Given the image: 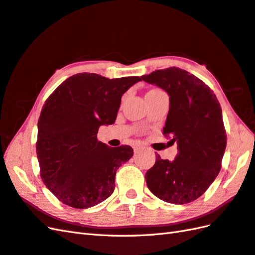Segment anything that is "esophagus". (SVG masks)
I'll return each instance as SVG.
<instances>
[{
  "instance_id": "34e87169",
  "label": "esophagus",
  "mask_w": 255,
  "mask_h": 255,
  "mask_svg": "<svg viewBox=\"0 0 255 255\" xmlns=\"http://www.w3.org/2000/svg\"><path fill=\"white\" fill-rule=\"evenodd\" d=\"M141 148H142L141 146H134V147H133V149H134V152H135V153H136V152H139Z\"/></svg>"
}]
</instances>
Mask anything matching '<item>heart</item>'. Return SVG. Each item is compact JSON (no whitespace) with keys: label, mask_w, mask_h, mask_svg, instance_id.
I'll return each mask as SVG.
<instances>
[{"label":"heart","mask_w":255,"mask_h":255,"mask_svg":"<svg viewBox=\"0 0 255 255\" xmlns=\"http://www.w3.org/2000/svg\"><path fill=\"white\" fill-rule=\"evenodd\" d=\"M157 93H160V91H158V90H151V91H148L146 95H154V94H157Z\"/></svg>","instance_id":"obj_1"}]
</instances>
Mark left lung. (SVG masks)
Wrapping results in <instances>:
<instances>
[{
	"label": "left lung",
	"mask_w": 255,
	"mask_h": 255,
	"mask_svg": "<svg viewBox=\"0 0 255 255\" xmlns=\"http://www.w3.org/2000/svg\"><path fill=\"white\" fill-rule=\"evenodd\" d=\"M141 77L168 94L164 133L178 144L173 160L156 156L145 174L147 187L169 204H188L208 190L221 170L226 148L221 106L204 82L180 68L156 70Z\"/></svg>",
	"instance_id": "1"
}]
</instances>
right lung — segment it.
<instances>
[{
    "mask_svg": "<svg viewBox=\"0 0 255 255\" xmlns=\"http://www.w3.org/2000/svg\"><path fill=\"white\" fill-rule=\"evenodd\" d=\"M139 81L75 74L45 102L37 123V159L44 184L64 205L90 208L114 192L117 169L133 149L98 141V129L114 124L122 96Z\"/></svg>",
    "mask_w": 255,
    "mask_h": 255,
    "instance_id": "right-lung-1",
    "label": "right lung"
}]
</instances>
